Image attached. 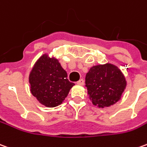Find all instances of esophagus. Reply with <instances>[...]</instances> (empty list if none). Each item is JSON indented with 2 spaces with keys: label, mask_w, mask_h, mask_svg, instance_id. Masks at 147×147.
<instances>
[{
  "label": "esophagus",
  "mask_w": 147,
  "mask_h": 147,
  "mask_svg": "<svg viewBox=\"0 0 147 147\" xmlns=\"http://www.w3.org/2000/svg\"><path fill=\"white\" fill-rule=\"evenodd\" d=\"M77 84H80V85H84V80L83 79H80L79 81H77L76 82Z\"/></svg>",
  "instance_id": "obj_1"
}]
</instances>
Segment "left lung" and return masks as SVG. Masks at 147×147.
<instances>
[{
	"mask_svg": "<svg viewBox=\"0 0 147 147\" xmlns=\"http://www.w3.org/2000/svg\"><path fill=\"white\" fill-rule=\"evenodd\" d=\"M85 84L92 103L102 108L118 102L127 87L123 72L109 63L91 67L86 75Z\"/></svg>",
	"mask_w": 147,
	"mask_h": 147,
	"instance_id": "left-lung-1",
	"label": "left lung"
}]
</instances>
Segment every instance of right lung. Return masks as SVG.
<instances>
[{"instance_id":"add662e5","label":"right lung","mask_w":147,"mask_h":147,"mask_svg":"<svg viewBox=\"0 0 147 147\" xmlns=\"http://www.w3.org/2000/svg\"><path fill=\"white\" fill-rule=\"evenodd\" d=\"M30 91L40 103L48 107L61 104L75 84L67 80L66 71L55 57L42 55L29 74Z\"/></svg>"}]
</instances>
